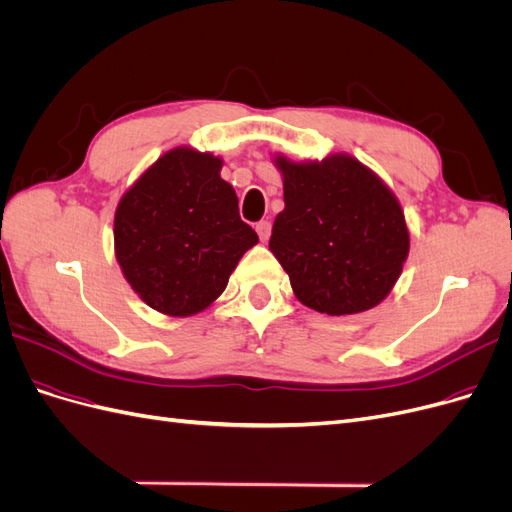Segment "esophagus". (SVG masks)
Returning <instances> with one entry per match:
<instances>
[{
  "instance_id": "esophagus-1",
  "label": "esophagus",
  "mask_w": 512,
  "mask_h": 512,
  "mask_svg": "<svg viewBox=\"0 0 512 512\" xmlns=\"http://www.w3.org/2000/svg\"><path fill=\"white\" fill-rule=\"evenodd\" d=\"M256 232H258L260 241H269V237H271V222L269 220H260L256 224Z\"/></svg>"
}]
</instances>
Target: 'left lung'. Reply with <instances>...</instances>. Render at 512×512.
I'll use <instances>...</instances> for the list:
<instances>
[{
	"label": "left lung",
	"mask_w": 512,
	"mask_h": 512,
	"mask_svg": "<svg viewBox=\"0 0 512 512\" xmlns=\"http://www.w3.org/2000/svg\"><path fill=\"white\" fill-rule=\"evenodd\" d=\"M284 177V211L269 250L297 299L320 314L376 307L408 258L404 211L386 185L350 156L322 162L275 158Z\"/></svg>",
	"instance_id": "1"
}]
</instances>
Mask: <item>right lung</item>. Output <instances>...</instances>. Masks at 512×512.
Segmentation results:
<instances>
[{
  "label": "right lung",
  "mask_w": 512,
  "mask_h": 512,
  "mask_svg": "<svg viewBox=\"0 0 512 512\" xmlns=\"http://www.w3.org/2000/svg\"><path fill=\"white\" fill-rule=\"evenodd\" d=\"M222 160L177 147L149 166L115 211V256L132 290L168 316L203 312L258 243Z\"/></svg>",
  "instance_id": "obj_1"
}]
</instances>
